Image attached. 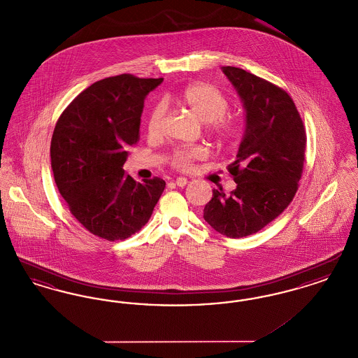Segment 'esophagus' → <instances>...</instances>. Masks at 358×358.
Here are the masks:
<instances>
[{
    "instance_id": "34e87169",
    "label": "esophagus",
    "mask_w": 358,
    "mask_h": 358,
    "mask_svg": "<svg viewBox=\"0 0 358 358\" xmlns=\"http://www.w3.org/2000/svg\"><path fill=\"white\" fill-rule=\"evenodd\" d=\"M174 182H176V185H177V187H185V185H187V178H185V177H177V178H176V181H174Z\"/></svg>"
}]
</instances>
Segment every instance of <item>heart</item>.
<instances>
[{"label":"heart","instance_id":"1","mask_svg":"<svg viewBox=\"0 0 358 358\" xmlns=\"http://www.w3.org/2000/svg\"><path fill=\"white\" fill-rule=\"evenodd\" d=\"M177 101L189 110V113L203 123H209V131L222 141H228L236 134L238 123L224 114L229 103L219 90L206 83H193L185 87L177 96ZM165 108L162 104L154 106L148 118V131L157 136L161 130ZM205 152L201 148L181 149L173 154V162L178 168H187L194 159L203 158Z\"/></svg>","mask_w":358,"mask_h":358}]
</instances>
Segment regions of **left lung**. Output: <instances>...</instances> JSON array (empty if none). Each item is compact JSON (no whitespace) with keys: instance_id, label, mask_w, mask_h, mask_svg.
I'll return each mask as SVG.
<instances>
[{"instance_id":"obj_1","label":"left lung","mask_w":358,"mask_h":358,"mask_svg":"<svg viewBox=\"0 0 358 358\" xmlns=\"http://www.w3.org/2000/svg\"><path fill=\"white\" fill-rule=\"evenodd\" d=\"M244 108V133L228 165L236 189H213L204 219L227 238L248 236L276 219L302 176L306 134L289 94L244 69L222 67Z\"/></svg>"}]
</instances>
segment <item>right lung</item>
<instances>
[{"instance_id":"1","label":"right lung","mask_w":358,"mask_h":358,"mask_svg":"<svg viewBox=\"0 0 358 358\" xmlns=\"http://www.w3.org/2000/svg\"><path fill=\"white\" fill-rule=\"evenodd\" d=\"M162 80L122 73L95 82L55 126V182L73 217L99 238H130L149 222L165 189L161 178L136 182L123 171L139 136L145 98Z\"/></svg>"}]
</instances>
